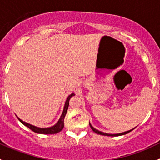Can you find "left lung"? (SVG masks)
<instances>
[{
    "mask_svg": "<svg viewBox=\"0 0 160 160\" xmlns=\"http://www.w3.org/2000/svg\"><path fill=\"white\" fill-rule=\"evenodd\" d=\"M89 124H90V128H91V129L93 130V132H95V133L99 134V135H107V136H119V135H125V134L128 133V132H130L131 131H132V130L134 129V128H132V129H131V130H129V131H127V132H122V133H118V134H108V133H104V132H101V131L97 130L96 128H94L93 126H92L91 125H90V123H89Z\"/></svg>",
    "mask_w": 160,
    "mask_h": 160,
    "instance_id": "left-lung-1",
    "label": "left lung"
}]
</instances>
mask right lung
I'll return each mask as SVG.
<instances>
[{"instance_id":"right-lung-1","label":"right lung","mask_w":160,"mask_h":160,"mask_svg":"<svg viewBox=\"0 0 160 160\" xmlns=\"http://www.w3.org/2000/svg\"><path fill=\"white\" fill-rule=\"evenodd\" d=\"M74 93H71L70 95H69V97L67 98V101H66L65 105H64V108H63V111H62V114L60 116V118L59 119L57 123L56 124L53 126L49 127V128H38V127L34 126V125H30V124L26 123V122H23L22 120H21L18 117H17L18 118V120L23 124L24 125H25L26 127H28V128H30L31 130L33 131L35 133H38V134H46V135H50V134H56L59 132L60 131H62V128L64 127V118H65L66 114L67 112V109H68L69 107V102H70V98H72V96H74Z\"/></svg>"}]
</instances>
